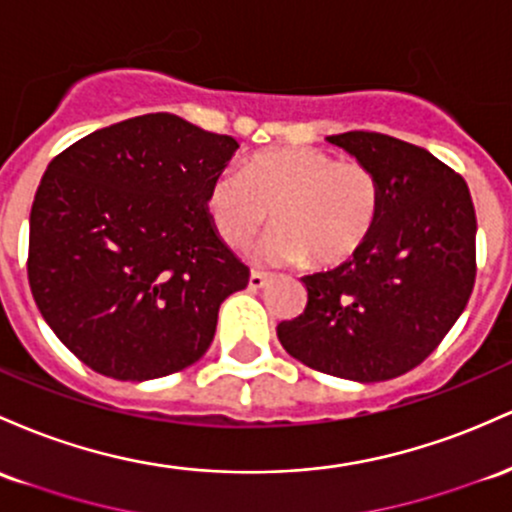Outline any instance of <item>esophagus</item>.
<instances>
[{
    "label": "esophagus",
    "mask_w": 512,
    "mask_h": 512,
    "mask_svg": "<svg viewBox=\"0 0 512 512\" xmlns=\"http://www.w3.org/2000/svg\"><path fill=\"white\" fill-rule=\"evenodd\" d=\"M269 274H265V272H250V279H247V289L250 291H260L262 286H267L269 284Z\"/></svg>",
    "instance_id": "obj_1"
}]
</instances>
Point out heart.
<instances>
[{"label":"heart","instance_id":"1","mask_svg":"<svg viewBox=\"0 0 512 512\" xmlns=\"http://www.w3.org/2000/svg\"><path fill=\"white\" fill-rule=\"evenodd\" d=\"M381 201V182L362 162H338L316 148H272L247 157L240 174H216L204 204L230 247L250 243L269 216L277 228L260 247L265 260L338 267L369 243Z\"/></svg>","mask_w":512,"mask_h":512}]
</instances>
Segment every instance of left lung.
Segmentation results:
<instances>
[{
  "instance_id": "8db88e82",
  "label": "left lung",
  "mask_w": 512,
  "mask_h": 512,
  "mask_svg": "<svg viewBox=\"0 0 512 512\" xmlns=\"http://www.w3.org/2000/svg\"><path fill=\"white\" fill-rule=\"evenodd\" d=\"M381 182V216L352 260L308 274V303L277 325L306 367L372 384L411 372L462 316L476 279L469 187L425 148L384 133L328 136Z\"/></svg>"
}]
</instances>
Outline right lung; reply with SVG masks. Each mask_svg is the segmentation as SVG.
Listing matches in <instances>:
<instances>
[{"mask_svg": "<svg viewBox=\"0 0 512 512\" xmlns=\"http://www.w3.org/2000/svg\"><path fill=\"white\" fill-rule=\"evenodd\" d=\"M238 140L174 114L99 128L48 165L31 206L28 284L58 340L94 372L148 381L209 350L247 269L206 189Z\"/></svg>", "mask_w": 512, "mask_h": 512, "instance_id": "obj_1", "label": "right lung"}]
</instances>
